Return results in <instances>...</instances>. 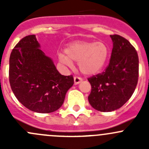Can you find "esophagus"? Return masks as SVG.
<instances>
[{"label":"esophagus","instance_id":"obj_1","mask_svg":"<svg viewBox=\"0 0 149 149\" xmlns=\"http://www.w3.org/2000/svg\"><path fill=\"white\" fill-rule=\"evenodd\" d=\"M73 79H74V84H80L81 82L82 81V79H81V78L78 77V76H75V77L73 78Z\"/></svg>","mask_w":149,"mask_h":149}]
</instances>
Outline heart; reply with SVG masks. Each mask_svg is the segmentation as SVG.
I'll use <instances>...</instances> for the list:
<instances>
[{"instance_id":"1","label":"heart","mask_w":149,"mask_h":149,"mask_svg":"<svg viewBox=\"0 0 149 149\" xmlns=\"http://www.w3.org/2000/svg\"><path fill=\"white\" fill-rule=\"evenodd\" d=\"M65 55H59L61 63L68 66L78 62L80 71L85 75L99 73L106 64L109 55L107 45L102 42L76 41L65 49Z\"/></svg>"}]
</instances>
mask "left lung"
Masks as SVG:
<instances>
[{
  "label": "left lung",
  "instance_id": "obj_1",
  "mask_svg": "<svg viewBox=\"0 0 149 149\" xmlns=\"http://www.w3.org/2000/svg\"><path fill=\"white\" fill-rule=\"evenodd\" d=\"M113 48L110 61L102 73L88 78L91 91L88 97L93 108L112 112L131 97L139 80V56L135 47L124 37L110 35Z\"/></svg>",
  "mask_w": 149,
  "mask_h": 149
}]
</instances>
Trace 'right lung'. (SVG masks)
Instances as JSON below:
<instances>
[{"mask_svg": "<svg viewBox=\"0 0 149 149\" xmlns=\"http://www.w3.org/2000/svg\"><path fill=\"white\" fill-rule=\"evenodd\" d=\"M40 47L35 35L26 36L16 44L10 55L9 82L25 107L49 113L62 106L74 81L73 76L61 75Z\"/></svg>", "mask_w": 149, "mask_h": 149, "instance_id": "add662e5", "label": "right lung"}]
</instances>
